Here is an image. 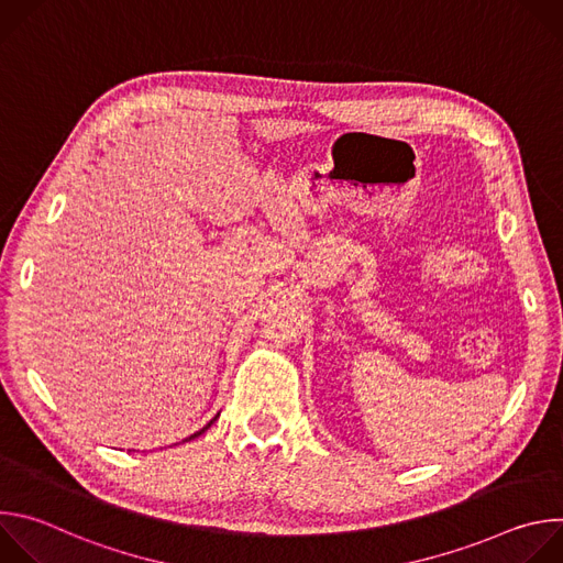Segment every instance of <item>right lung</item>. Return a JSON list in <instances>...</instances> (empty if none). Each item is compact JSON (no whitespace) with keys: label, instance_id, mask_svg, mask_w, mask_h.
<instances>
[{"label":"right lung","instance_id":"add662e5","mask_svg":"<svg viewBox=\"0 0 563 563\" xmlns=\"http://www.w3.org/2000/svg\"><path fill=\"white\" fill-rule=\"evenodd\" d=\"M218 417H220V415H216V417H213V419H211V421H209V423H207V426H205V428H202V430H198V432H194V434H191V437H187V439H185V441H191V439H196V437H200V434H202V432H207V430H209V428H211V423H213V421H216V419H218Z\"/></svg>","mask_w":563,"mask_h":563}]
</instances>
